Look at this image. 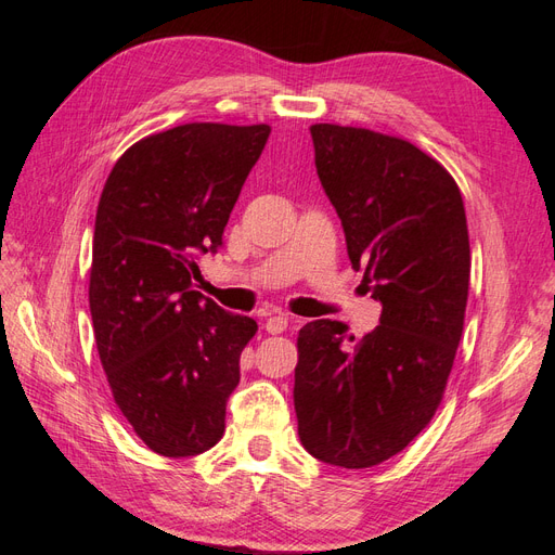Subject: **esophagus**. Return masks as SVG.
I'll return each mask as SVG.
<instances>
[{
  "label": "esophagus",
  "instance_id": "obj_1",
  "mask_svg": "<svg viewBox=\"0 0 555 555\" xmlns=\"http://www.w3.org/2000/svg\"><path fill=\"white\" fill-rule=\"evenodd\" d=\"M287 326H289V317H284V314H273L271 319H268L266 322V331L271 333V335H278V333H284L287 331Z\"/></svg>",
  "mask_w": 555,
  "mask_h": 555
}]
</instances>
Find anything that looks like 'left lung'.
Segmentation results:
<instances>
[{
  "label": "left lung",
  "mask_w": 555,
  "mask_h": 555,
  "mask_svg": "<svg viewBox=\"0 0 555 555\" xmlns=\"http://www.w3.org/2000/svg\"><path fill=\"white\" fill-rule=\"evenodd\" d=\"M310 133L349 261L382 314L351 347L343 322L300 328L298 438L314 459L361 469L405 449L440 405L463 335L467 220L456 180L416 145L340 125Z\"/></svg>",
  "instance_id": "8db88e82"
}]
</instances>
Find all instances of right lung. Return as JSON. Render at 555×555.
I'll use <instances>...</instances> for the list:
<instances>
[{
  "label": "right lung",
  "instance_id": "obj_1",
  "mask_svg": "<svg viewBox=\"0 0 555 555\" xmlns=\"http://www.w3.org/2000/svg\"><path fill=\"white\" fill-rule=\"evenodd\" d=\"M268 125L192 122L133 143L99 198L90 312L117 408L155 453L220 442L241 351L257 333L201 292L198 257L222 247Z\"/></svg>",
  "mask_w": 555,
  "mask_h": 555
}]
</instances>
